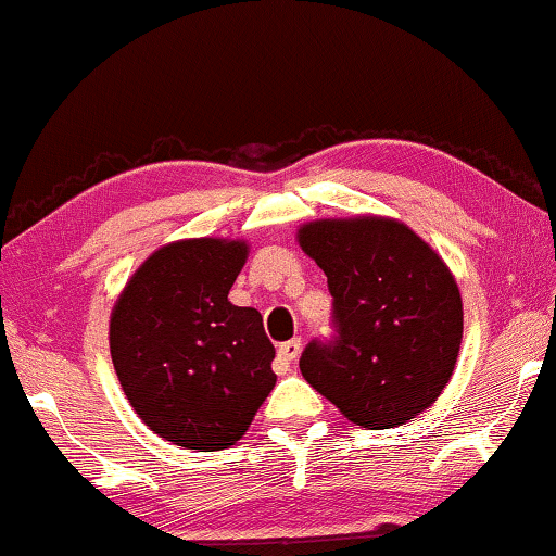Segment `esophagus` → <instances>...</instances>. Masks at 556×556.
I'll use <instances>...</instances> for the list:
<instances>
[{"mask_svg":"<svg viewBox=\"0 0 556 556\" xmlns=\"http://www.w3.org/2000/svg\"><path fill=\"white\" fill-rule=\"evenodd\" d=\"M302 352V342L300 339H289V342L279 344V352H277V369L279 371H287L289 364H294V359L300 357Z\"/></svg>","mask_w":556,"mask_h":556,"instance_id":"obj_1","label":"esophagus"}]
</instances>
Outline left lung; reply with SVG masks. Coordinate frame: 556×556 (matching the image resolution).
I'll use <instances>...</instances> for the list:
<instances>
[{
  "label": "left lung",
  "instance_id": "1",
  "mask_svg": "<svg viewBox=\"0 0 556 556\" xmlns=\"http://www.w3.org/2000/svg\"><path fill=\"white\" fill-rule=\"evenodd\" d=\"M300 247L327 275L334 337L300 369L354 425L400 427L432 407L462 344V296L425 239L396 219H319Z\"/></svg>",
  "mask_w": 556,
  "mask_h": 556
}]
</instances>
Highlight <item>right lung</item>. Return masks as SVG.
<instances>
[{
	"label": "right lung",
	"mask_w": 556,
	"mask_h": 556,
	"mask_svg": "<svg viewBox=\"0 0 556 556\" xmlns=\"http://www.w3.org/2000/svg\"><path fill=\"white\" fill-rule=\"evenodd\" d=\"M250 247L181 239L156 250L119 294L110 352L139 419L167 442L217 452L242 439L275 389V344L229 289Z\"/></svg>",
	"instance_id": "1"
}]
</instances>
